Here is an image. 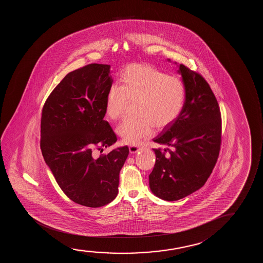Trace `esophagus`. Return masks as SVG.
I'll return each instance as SVG.
<instances>
[{
	"label": "esophagus",
	"instance_id": "1",
	"mask_svg": "<svg viewBox=\"0 0 263 263\" xmlns=\"http://www.w3.org/2000/svg\"><path fill=\"white\" fill-rule=\"evenodd\" d=\"M138 151H139V146H137V145H130V154H136Z\"/></svg>",
	"mask_w": 263,
	"mask_h": 263
}]
</instances>
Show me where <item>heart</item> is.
<instances>
[{"instance_id": "1", "label": "heart", "mask_w": 263, "mask_h": 263, "mask_svg": "<svg viewBox=\"0 0 263 263\" xmlns=\"http://www.w3.org/2000/svg\"><path fill=\"white\" fill-rule=\"evenodd\" d=\"M186 90L182 81L168 76L146 64H133L123 69L119 89L112 87L105 102V113L112 120L122 116L126 100H136L133 118L123 120L117 133L123 142L137 145L151 137L155 126L163 128L179 117L183 108Z\"/></svg>"}]
</instances>
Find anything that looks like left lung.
Wrapping results in <instances>:
<instances>
[{
	"mask_svg": "<svg viewBox=\"0 0 263 263\" xmlns=\"http://www.w3.org/2000/svg\"><path fill=\"white\" fill-rule=\"evenodd\" d=\"M174 64L185 86V102L179 117L154 139L166 148L153 149L156 161L149 175L152 192L166 201L185 198L205 183L221 144L219 106L209 83L185 65Z\"/></svg>",
	"mask_w": 263,
	"mask_h": 263,
	"instance_id": "8db88e82",
	"label": "left lung"
}]
</instances>
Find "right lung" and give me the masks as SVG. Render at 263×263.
Listing matches in <instances>:
<instances>
[{
  "label": "right lung",
  "mask_w": 263,
  "mask_h": 263,
  "mask_svg": "<svg viewBox=\"0 0 263 263\" xmlns=\"http://www.w3.org/2000/svg\"><path fill=\"white\" fill-rule=\"evenodd\" d=\"M110 65L90 64L69 72L51 92L41 117L40 147L59 187L89 208L110 203L119 192V172L127 146L94 159L92 148L108 147L117 137L104 120L113 83Z\"/></svg>",
  "instance_id": "1"
}]
</instances>
